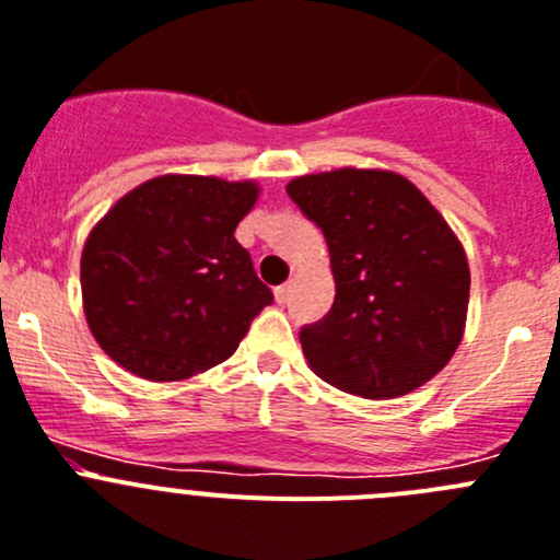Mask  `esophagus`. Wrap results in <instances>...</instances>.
I'll return each mask as SVG.
<instances>
[{
  "mask_svg": "<svg viewBox=\"0 0 560 560\" xmlns=\"http://www.w3.org/2000/svg\"><path fill=\"white\" fill-rule=\"evenodd\" d=\"M290 292L292 284H279L276 287V301H279V304H287V301H290Z\"/></svg>",
  "mask_w": 560,
  "mask_h": 560,
  "instance_id": "34e87169",
  "label": "esophagus"
}]
</instances>
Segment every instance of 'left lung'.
<instances>
[{
	"label": "left lung",
	"instance_id": "1",
	"mask_svg": "<svg viewBox=\"0 0 560 560\" xmlns=\"http://www.w3.org/2000/svg\"><path fill=\"white\" fill-rule=\"evenodd\" d=\"M324 231L335 304L301 329L310 368L362 399H396L441 371L460 346L468 261L455 231L407 178L342 167L287 184Z\"/></svg>",
	"mask_w": 560,
	"mask_h": 560
}]
</instances>
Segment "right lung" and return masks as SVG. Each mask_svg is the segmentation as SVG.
Here are the masks:
<instances>
[{"mask_svg": "<svg viewBox=\"0 0 560 560\" xmlns=\"http://www.w3.org/2000/svg\"><path fill=\"white\" fill-rule=\"evenodd\" d=\"M256 198L254 180L159 175L94 225L80 287L89 329L110 360L142 380L175 382L234 354L273 304L234 236Z\"/></svg>", "mask_w": 560, "mask_h": 560, "instance_id": "obj_1", "label": "right lung"}]
</instances>
